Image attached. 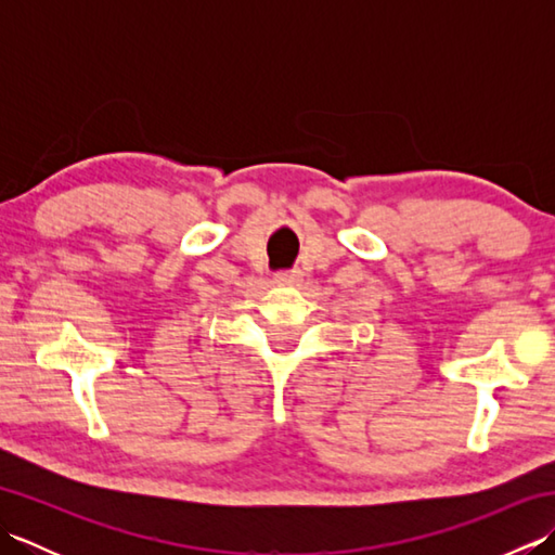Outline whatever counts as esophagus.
<instances>
[{
	"label": "esophagus",
	"instance_id": "esophagus-1",
	"mask_svg": "<svg viewBox=\"0 0 555 555\" xmlns=\"http://www.w3.org/2000/svg\"><path fill=\"white\" fill-rule=\"evenodd\" d=\"M276 284H284V286H293V284H300L302 276L300 271H279V274L274 276Z\"/></svg>",
	"mask_w": 555,
	"mask_h": 555
}]
</instances>
